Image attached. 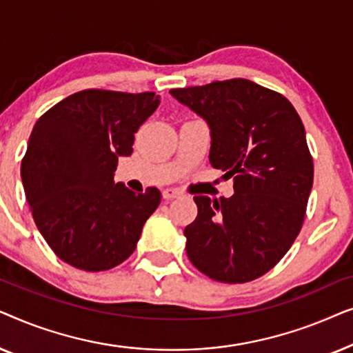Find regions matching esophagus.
Instances as JSON below:
<instances>
[{"mask_svg": "<svg viewBox=\"0 0 353 353\" xmlns=\"http://www.w3.org/2000/svg\"><path fill=\"white\" fill-rule=\"evenodd\" d=\"M181 192L178 190H173V188H168V190H163L162 191V197L163 199L170 201V199H175V197H180Z\"/></svg>", "mask_w": 353, "mask_h": 353, "instance_id": "obj_1", "label": "esophagus"}]
</instances>
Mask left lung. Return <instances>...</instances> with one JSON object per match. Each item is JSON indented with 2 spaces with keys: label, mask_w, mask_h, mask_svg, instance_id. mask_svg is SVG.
Returning <instances> with one entry per match:
<instances>
[{
  "label": "left lung",
  "mask_w": 353,
  "mask_h": 353,
  "mask_svg": "<svg viewBox=\"0 0 353 353\" xmlns=\"http://www.w3.org/2000/svg\"><path fill=\"white\" fill-rule=\"evenodd\" d=\"M170 94L205 120L210 165L234 188L228 199L194 197L188 257L215 281H252L284 257L305 216L313 161L302 120L284 96L244 79Z\"/></svg>",
  "instance_id": "1"
}]
</instances>
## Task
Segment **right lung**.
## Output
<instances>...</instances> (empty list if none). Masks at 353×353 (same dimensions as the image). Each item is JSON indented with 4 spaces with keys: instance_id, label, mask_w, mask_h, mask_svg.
I'll list each match as a JSON object with an SVG mask.
<instances>
[{
    "instance_id": "obj_1",
    "label": "right lung",
    "mask_w": 353,
    "mask_h": 353,
    "mask_svg": "<svg viewBox=\"0 0 353 353\" xmlns=\"http://www.w3.org/2000/svg\"><path fill=\"white\" fill-rule=\"evenodd\" d=\"M159 104L154 93L85 90L38 119L21 176L38 230L65 263L104 272L133 254L161 192H134L114 175Z\"/></svg>"
}]
</instances>
